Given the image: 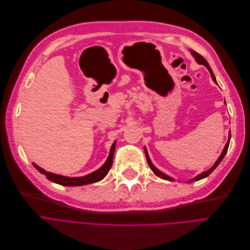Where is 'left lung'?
<instances>
[{
    "mask_svg": "<svg viewBox=\"0 0 250 250\" xmlns=\"http://www.w3.org/2000/svg\"><path fill=\"white\" fill-rule=\"evenodd\" d=\"M190 52H191V54H192V56L195 58V60H196V62L198 63V64H200V65H204V66H206L207 68H208V70L209 71V73H210V76H211V78H212V80L215 81L216 83H217V80H216V77H215V75H213V73H212V71H211V69H210V67H209V65H208V63L207 62V60L206 59L201 56V55H199L198 53H196V52H194V51H192V50H190ZM230 139H231V132H230V134H229V140H228V142L227 144H226V146H225V147H224V150L222 151V154L220 156V158L218 159V161L215 163V165L212 166V167L209 169V170H208V171H206V172H204V173H201V174H199L198 176H196L195 178H193L192 180H190L189 181V183H191V182H193V181H198V180H200V179H204V178H206V177H208L213 170H215L218 166H219V164L222 162V160L224 159V157L226 156V153H227V151H228V147H229V144H230ZM145 151H146V160H147V164H148V166L150 167V169L152 170V172L156 174L158 177H160V178H162V179H165V180H169V181H173L174 179L173 178H171V177H169L168 175H166V174H164V173H162L161 171H159L156 167H154V166L152 165V163H151V161H150V159H149V157H148V154H147V150H146V148H145Z\"/></svg>",
    "mask_w": 250,
    "mask_h": 250,
    "instance_id": "8db88e82",
    "label": "left lung"
}]
</instances>
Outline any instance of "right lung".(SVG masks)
I'll return each instance as SVG.
<instances>
[{"mask_svg": "<svg viewBox=\"0 0 250 250\" xmlns=\"http://www.w3.org/2000/svg\"><path fill=\"white\" fill-rule=\"evenodd\" d=\"M115 145H116V142H114V145L112 146L109 157H108V159H106V161L104 164L103 167L100 168L97 171H94L93 173H90V174H88L86 176H83V177H76V178L65 177V176H61V175H57V174L46 172V171H44L43 169H42L41 167H39V166L35 165V164H33V166L35 167V169L39 170L42 174L45 175V177L50 181L55 182L57 184L64 185V186H81V185H86V184L94 183V182H98V181L102 180L103 178H104L105 175L109 173V171H110V169L112 167V164H113Z\"/></svg>", "mask_w": 250, "mask_h": 250, "instance_id": "right-lung-1", "label": "right lung"}]
</instances>
